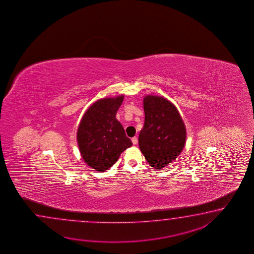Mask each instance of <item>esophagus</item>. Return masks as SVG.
Masks as SVG:
<instances>
[{"mask_svg":"<svg viewBox=\"0 0 254 254\" xmlns=\"http://www.w3.org/2000/svg\"><path fill=\"white\" fill-rule=\"evenodd\" d=\"M131 141H132V143L136 145L137 143H138V139H137V137H133V138H131Z\"/></svg>","mask_w":254,"mask_h":254,"instance_id":"1","label":"esophagus"}]
</instances>
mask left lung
<instances>
[{"mask_svg": "<svg viewBox=\"0 0 254 254\" xmlns=\"http://www.w3.org/2000/svg\"><path fill=\"white\" fill-rule=\"evenodd\" d=\"M143 109L145 119L139 147L151 167L161 170L184 150L186 128L175 105L165 98L146 95Z\"/></svg>", "mask_w": 254, "mask_h": 254, "instance_id": "left-lung-1", "label": "left lung"}]
</instances>
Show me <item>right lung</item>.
Here are the masks:
<instances>
[{
	"label": "right lung",
	"instance_id": "obj_1",
	"mask_svg": "<svg viewBox=\"0 0 254 254\" xmlns=\"http://www.w3.org/2000/svg\"><path fill=\"white\" fill-rule=\"evenodd\" d=\"M124 95L96 101L83 114L77 130V142L83 161L98 172H105L132 145L116 113Z\"/></svg>",
	"mask_w": 254,
	"mask_h": 254
}]
</instances>
